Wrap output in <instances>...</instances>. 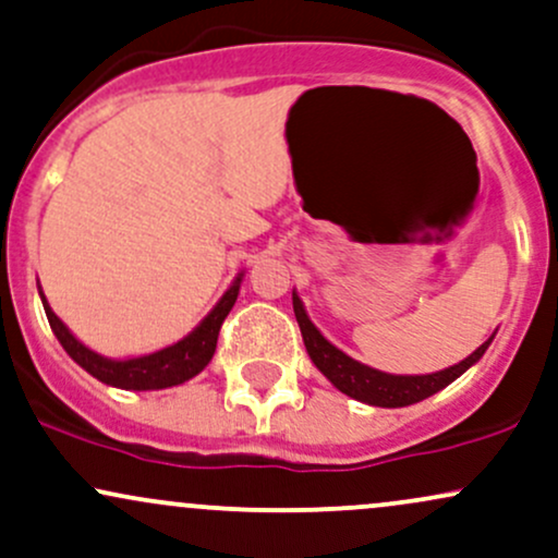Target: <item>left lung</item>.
I'll use <instances>...</instances> for the list:
<instances>
[{
	"mask_svg": "<svg viewBox=\"0 0 558 558\" xmlns=\"http://www.w3.org/2000/svg\"><path fill=\"white\" fill-rule=\"evenodd\" d=\"M292 307L294 318H298L300 331H303V342L307 355H311L316 368L324 373L329 381L337 386L339 391L360 402L376 404V408H408V404L423 402L436 391H441L444 386H449L454 378H460L470 365L477 363L483 357V352L488 350V342H483L470 357H464L462 363L451 365L447 371L428 373V376H391V373L373 371L368 365L357 363V360L347 357L342 350H337L331 342H326L324 333L311 324V318L305 316V307L300 303L298 294L292 292Z\"/></svg>",
	"mask_w": 558,
	"mask_h": 558,
	"instance_id": "obj_1",
	"label": "left lung"
}]
</instances>
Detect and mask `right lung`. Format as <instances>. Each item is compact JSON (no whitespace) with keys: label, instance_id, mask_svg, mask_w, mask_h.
<instances>
[{"label":"right lung","instance_id":"obj_1","mask_svg":"<svg viewBox=\"0 0 558 558\" xmlns=\"http://www.w3.org/2000/svg\"><path fill=\"white\" fill-rule=\"evenodd\" d=\"M240 292V279L229 287L225 298L216 303V307L203 318V324L195 329L190 337L182 339L172 347H163V350L154 352L146 357H133V360H109L90 352L88 347L77 342L75 337L68 331V326L54 316L49 303L44 300L46 318H49L51 331L57 333L59 344L64 347V352L75 360L81 368H85L90 376L98 381L117 386V389H135V391H148V389H167V386H177L187 378L198 376L206 368L208 360L214 357L216 339H219L221 324L232 311L234 300Z\"/></svg>","mask_w":558,"mask_h":558}]
</instances>
